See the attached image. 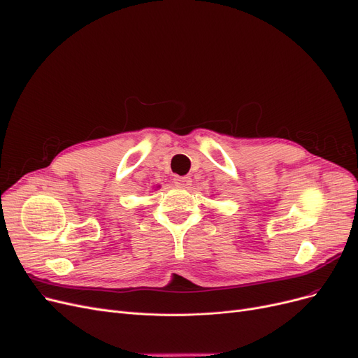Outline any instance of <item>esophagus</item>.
<instances>
[{
	"mask_svg": "<svg viewBox=\"0 0 358 358\" xmlns=\"http://www.w3.org/2000/svg\"><path fill=\"white\" fill-rule=\"evenodd\" d=\"M192 183V179L189 176H176L175 178V185L180 188H189Z\"/></svg>",
	"mask_w": 358,
	"mask_h": 358,
	"instance_id": "1",
	"label": "esophagus"
}]
</instances>
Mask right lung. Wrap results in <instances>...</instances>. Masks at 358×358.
I'll use <instances>...</instances> for the list:
<instances>
[{
	"mask_svg": "<svg viewBox=\"0 0 358 358\" xmlns=\"http://www.w3.org/2000/svg\"><path fill=\"white\" fill-rule=\"evenodd\" d=\"M157 188H160V187H157Z\"/></svg>",
	"mask_w": 358,
	"mask_h": 358,
	"instance_id": "right-lung-1",
	"label": "right lung"
}]
</instances>
